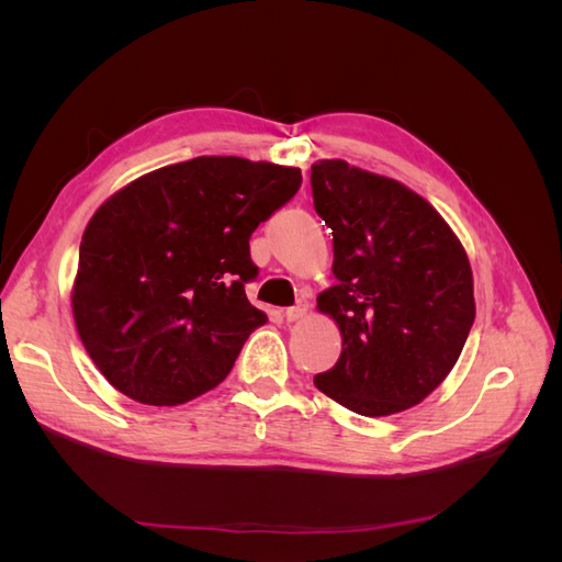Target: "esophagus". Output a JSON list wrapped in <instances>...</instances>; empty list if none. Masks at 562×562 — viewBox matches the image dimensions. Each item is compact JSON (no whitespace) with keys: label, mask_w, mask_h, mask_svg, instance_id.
Listing matches in <instances>:
<instances>
[{"label":"esophagus","mask_w":562,"mask_h":562,"mask_svg":"<svg viewBox=\"0 0 562 562\" xmlns=\"http://www.w3.org/2000/svg\"><path fill=\"white\" fill-rule=\"evenodd\" d=\"M307 310H310L307 304H304V302H297L295 307H288L283 316H285V321H288V323H293V321H300L304 314H307Z\"/></svg>","instance_id":"obj_1"}]
</instances>
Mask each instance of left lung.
Returning <instances> with one entry per match:
<instances>
[{"label": "left lung", "instance_id": "left-lung-1", "mask_svg": "<svg viewBox=\"0 0 562 562\" xmlns=\"http://www.w3.org/2000/svg\"><path fill=\"white\" fill-rule=\"evenodd\" d=\"M314 209L333 229L335 285L316 297L342 335L314 378L366 417L427 398L448 378L475 318L467 250L427 199L342 159L312 166Z\"/></svg>", "mask_w": 562, "mask_h": 562}]
</instances>
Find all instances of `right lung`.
Instances as JSON below:
<instances>
[{"label": "right lung", "mask_w": 562, "mask_h": 562, "mask_svg": "<svg viewBox=\"0 0 562 562\" xmlns=\"http://www.w3.org/2000/svg\"><path fill=\"white\" fill-rule=\"evenodd\" d=\"M302 173L241 157L157 168L89 220L72 285L75 326L124 396L180 405L223 382L267 323L246 283L250 234L291 201Z\"/></svg>", "instance_id": "right-lung-1"}]
</instances>
